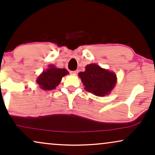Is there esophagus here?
Returning a JSON list of instances; mask_svg holds the SVG:
<instances>
[{
  "label": "esophagus",
  "instance_id": "1",
  "mask_svg": "<svg viewBox=\"0 0 155 155\" xmlns=\"http://www.w3.org/2000/svg\"><path fill=\"white\" fill-rule=\"evenodd\" d=\"M78 72H79V71H78V70H76V71H71V74H77Z\"/></svg>",
  "mask_w": 155,
  "mask_h": 155
}]
</instances>
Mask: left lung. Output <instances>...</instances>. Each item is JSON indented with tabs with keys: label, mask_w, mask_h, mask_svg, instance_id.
Listing matches in <instances>:
<instances>
[{
	"label": "left lung",
	"mask_w": 155,
	"mask_h": 155,
	"mask_svg": "<svg viewBox=\"0 0 155 155\" xmlns=\"http://www.w3.org/2000/svg\"><path fill=\"white\" fill-rule=\"evenodd\" d=\"M79 76L85 86L84 89L98 96L110 94L116 83V76L114 73L95 64L86 66L85 71L79 72Z\"/></svg>",
	"instance_id": "8db88e82"
}]
</instances>
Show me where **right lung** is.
Segmentation results:
<instances>
[{
  "label": "right lung",
  "instance_id": "add662e5",
  "mask_svg": "<svg viewBox=\"0 0 155 155\" xmlns=\"http://www.w3.org/2000/svg\"><path fill=\"white\" fill-rule=\"evenodd\" d=\"M69 74L65 69H59L54 66L49 65V68L43 71L38 78L37 83L45 91L54 89L60 83L61 78Z\"/></svg>",
  "mask_w": 155,
  "mask_h": 155
}]
</instances>
